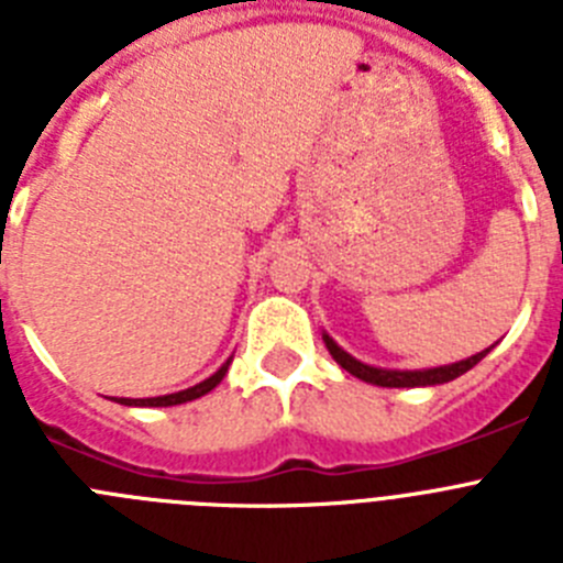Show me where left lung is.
Listing matches in <instances>:
<instances>
[{"mask_svg":"<svg viewBox=\"0 0 563 563\" xmlns=\"http://www.w3.org/2000/svg\"><path fill=\"white\" fill-rule=\"evenodd\" d=\"M324 343L330 355L341 363V369H346L350 375L361 377L366 383H375V386H386V389H415V386H437V383H449L454 377L465 375L467 369H474L476 363L487 355L490 350L476 352V355L465 357L460 363H449V366H434V369H377L369 363H361L357 357H352L350 352H343L335 341L324 332Z\"/></svg>","mask_w":563,"mask_h":563,"instance_id":"1","label":"left lung"}]
</instances>
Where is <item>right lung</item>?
I'll return each instance as SVG.
<instances>
[{"label":"right lung","instance_id":"right-lung-1","mask_svg":"<svg viewBox=\"0 0 563 563\" xmlns=\"http://www.w3.org/2000/svg\"><path fill=\"white\" fill-rule=\"evenodd\" d=\"M228 366H231V357H228V361L222 363L220 369L213 372L211 377H206V380L197 383V386H191V389L174 391V395H163V397H143V400H129V397H118V400H114V402H123V406H180V402L197 400V397L208 395V391H211L213 386H220V380H222V377H225Z\"/></svg>","mask_w":563,"mask_h":563}]
</instances>
